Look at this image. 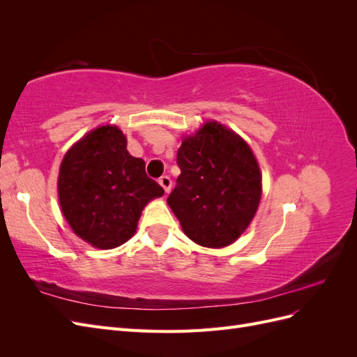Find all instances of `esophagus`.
Wrapping results in <instances>:
<instances>
[{"instance_id":"esophagus-1","label":"esophagus","mask_w":357,"mask_h":357,"mask_svg":"<svg viewBox=\"0 0 357 357\" xmlns=\"http://www.w3.org/2000/svg\"><path fill=\"white\" fill-rule=\"evenodd\" d=\"M159 185L164 188V190H165V193H168L169 190H171V186H172V181H171V178L168 177V176H162L160 178H159Z\"/></svg>"}]
</instances>
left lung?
Masks as SVG:
<instances>
[{"instance_id":"1","label":"left lung","mask_w":357,"mask_h":357,"mask_svg":"<svg viewBox=\"0 0 357 357\" xmlns=\"http://www.w3.org/2000/svg\"><path fill=\"white\" fill-rule=\"evenodd\" d=\"M180 176L167 202L185 234L204 247L234 243L252 222L262 177L250 147L218 122L183 139Z\"/></svg>"}]
</instances>
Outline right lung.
<instances>
[{
    "label": "right lung",
    "instance_id": "1",
    "mask_svg": "<svg viewBox=\"0 0 357 357\" xmlns=\"http://www.w3.org/2000/svg\"><path fill=\"white\" fill-rule=\"evenodd\" d=\"M58 193L63 215L82 240L114 248L134 235L144 205L164 195L143 159L126 150L117 126H100L63 158Z\"/></svg>",
    "mask_w": 357,
    "mask_h": 357
}]
</instances>
